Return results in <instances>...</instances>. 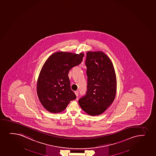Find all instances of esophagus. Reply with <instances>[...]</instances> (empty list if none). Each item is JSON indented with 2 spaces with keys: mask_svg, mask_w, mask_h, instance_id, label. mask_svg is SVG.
Instances as JSON below:
<instances>
[{
  "mask_svg": "<svg viewBox=\"0 0 156 156\" xmlns=\"http://www.w3.org/2000/svg\"><path fill=\"white\" fill-rule=\"evenodd\" d=\"M74 93H75V95L76 96H78V95H79V91L78 90H76L74 92Z\"/></svg>",
  "mask_w": 156,
  "mask_h": 156,
  "instance_id": "1",
  "label": "esophagus"
}]
</instances>
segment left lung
<instances>
[{
	"label": "left lung",
	"instance_id": "1",
	"mask_svg": "<svg viewBox=\"0 0 156 156\" xmlns=\"http://www.w3.org/2000/svg\"><path fill=\"white\" fill-rule=\"evenodd\" d=\"M87 90L79 100L83 111L91 116L102 114L115 100L116 77L111 59L102 51H87Z\"/></svg>",
	"mask_w": 156,
	"mask_h": 156
}]
</instances>
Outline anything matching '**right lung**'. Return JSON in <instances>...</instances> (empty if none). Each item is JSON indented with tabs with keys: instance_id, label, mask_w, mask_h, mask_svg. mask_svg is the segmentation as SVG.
I'll return each mask as SVG.
<instances>
[{
	"instance_id": "1",
	"label": "right lung",
	"mask_w": 156,
	"mask_h": 156,
	"mask_svg": "<svg viewBox=\"0 0 156 156\" xmlns=\"http://www.w3.org/2000/svg\"><path fill=\"white\" fill-rule=\"evenodd\" d=\"M84 54L58 51L47 59L37 82V94L42 106L51 113L64 111L76 97L70 86L69 72L80 65Z\"/></svg>"
}]
</instances>
